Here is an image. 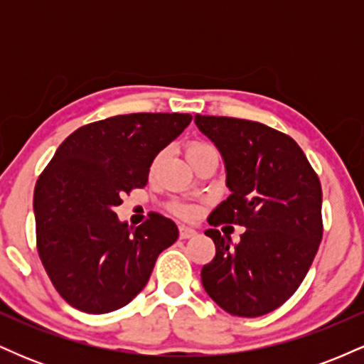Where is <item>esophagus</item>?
<instances>
[{
  "label": "esophagus",
  "instance_id": "1",
  "mask_svg": "<svg viewBox=\"0 0 364 364\" xmlns=\"http://www.w3.org/2000/svg\"><path fill=\"white\" fill-rule=\"evenodd\" d=\"M196 235V231L193 228H188V225H179V237L181 240H190Z\"/></svg>",
  "mask_w": 364,
  "mask_h": 364
}]
</instances>
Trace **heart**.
<instances>
[{
  "instance_id": "b5f03b06",
  "label": "heart",
  "mask_w": 364,
  "mask_h": 364,
  "mask_svg": "<svg viewBox=\"0 0 364 364\" xmlns=\"http://www.w3.org/2000/svg\"><path fill=\"white\" fill-rule=\"evenodd\" d=\"M210 149H212L210 145L202 144V141H193V144L188 145V149H186V157L191 159V157L198 156V154L207 152V150H210ZM157 161H159V157L156 159V162H157ZM176 212H178L179 215H183V217H191V215H193V208L186 207V205H179V207H176Z\"/></svg>"
}]
</instances>
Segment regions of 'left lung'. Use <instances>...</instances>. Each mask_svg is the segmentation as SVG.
<instances>
[{"label":"left lung","mask_w":364,"mask_h":364,"mask_svg":"<svg viewBox=\"0 0 364 364\" xmlns=\"http://www.w3.org/2000/svg\"><path fill=\"white\" fill-rule=\"evenodd\" d=\"M220 152L225 186L208 224L246 228L240 243L207 229L215 257L202 269L203 289L231 315L262 316L294 294L321 241V186L299 145L257 121L195 116Z\"/></svg>","instance_id":"obj_1"}]
</instances>
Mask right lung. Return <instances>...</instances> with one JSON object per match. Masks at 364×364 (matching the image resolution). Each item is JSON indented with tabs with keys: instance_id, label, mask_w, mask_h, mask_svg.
I'll return each instance as SVG.
<instances>
[{
	"instance_id": "obj_1",
	"label": "right lung",
	"mask_w": 364,
	"mask_h": 364,
	"mask_svg": "<svg viewBox=\"0 0 364 364\" xmlns=\"http://www.w3.org/2000/svg\"><path fill=\"white\" fill-rule=\"evenodd\" d=\"M191 121L135 112L95 121L58 147L34 191L37 252L53 286L77 310H119L144 289L159 253L178 240L171 219L121 223V195L147 185L150 166Z\"/></svg>"
}]
</instances>
